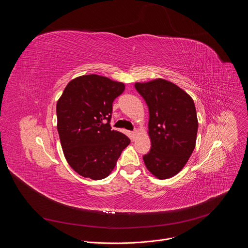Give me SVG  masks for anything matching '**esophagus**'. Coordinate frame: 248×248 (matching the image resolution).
<instances>
[{
	"label": "esophagus",
	"instance_id": "1",
	"mask_svg": "<svg viewBox=\"0 0 248 248\" xmlns=\"http://www.w3.org/2000/svg\"><path fill=\"white\" fill-rule=\"evenodd\" d=\"M136 133H137V131H136V130H134V131H131V132H130V135H131V139H132V140H134V139H135Z\"/></svg>",
	"mask_w": 248,
	"mask_h": 248
}]
</instances>
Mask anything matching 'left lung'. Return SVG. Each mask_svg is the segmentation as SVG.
Segmentation results:
<instances>
[{
    "instance_id": "left-lung-1",
    "label": "left lung",
    "mask_w": 248,
    "mask_h": 248,
    "mask_svg": "<svg viewBox=\"0 0 248 248\" xmlns=\"http://www.w3.org/2000/svg\"><path fill=\"white\" fill-rule=\"evenodd\" d=\"M149 109L151 149L143 156L148 170L159 180L179 173L192 154L198 129L192 98L178 85L158 78L136 82Z\"/></svg>"
}]
</instances>
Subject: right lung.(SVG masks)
I'll use <instances>...</instances> for the list:
<instances>
[{
	"label": "right lung",
	"mask_w": 248,
	"mask_h": 248,
	"mask_svg": "<svg viewBox=\"0 0 248 248\" xmlns=\"http://www.w3.org/2000/svg\"><path fill=\"white\" fill-rule=\"evenodd\" d=\"M124 90L123 82L87 75L69 81L57 102V127L63 155L84 178H107L130 143L125 134L110 125L113 102Z\"/></svg>",
	"instance_id": "obj_1"
}]
</instances>
